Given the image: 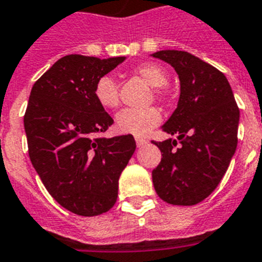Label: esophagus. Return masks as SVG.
I'll use <instances>...</instances> for the list:
<instances>
[{"mask_svg": "<svg viewBox=\"0 0 262 262\" xmlns=\"http://www.w3.org/2000/svg\"><path fill=\"white\" fill-rule=\"evenodd\" d=\"M135 142H136V145H138V148L143 147L144 144H147V140L143 138H135Z\"/></svg>", "mask_w": 262, "mask_h": 262, "instance_id": "34e87169", "label": "esophagus"}]
</instances>
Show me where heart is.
<instances>
[{"instance_id":"heart-1","label":"heart","mask_w":262,"mask_h":262,"mask_svg":"<svg viewBox=\"0 0 262 262\" xmlns=\"http://www.w3.org/2000/svg\"><path fill=\"white\" fill-rule=\"evenodd\" d=\"M134 73L144 78L148 84L154 86V94L157 101L165 102L168 92L164 89L168 84V75L161 67L154 62H144L134 68ZM94 98L101 107L113 110L119 105V89L118 82L113 76L105 75L97 80L93 90ZM161 122V114L155 106L144 108H126L118 113L115 117V128L120 134L143 138Z\"/></svg>"}]
</instances>
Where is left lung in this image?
<instances>
[{"label":"left lung","instance_id":"8db88e82","mask_svg":"<svg viewBox=\"0 0 262 262\" xmlns=\"http://www.w3.org/2000/svg\"><path fill=\"white\" fill-rule=\"evenodd\" d=\"M151 56L180 78L177 108L161 126L177 139L154 142L163 156L152 170L155 190L170 205H196L215 190L235 155L240 111L226 76L200 57L176 50Z\"/></svg>","mask_w":262,"mask_h":262}]
</instances>
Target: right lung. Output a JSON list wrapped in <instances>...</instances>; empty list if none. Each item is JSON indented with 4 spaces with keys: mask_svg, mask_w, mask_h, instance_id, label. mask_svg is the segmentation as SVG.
I'll return each instance as SVG.
<instances>
[{
    "mask_svg": "<svg viewBox=\"0 0 262 262\" xmlns=\"http://www.w3.org/2000/svg\"><path fill=\"white\" fill-rule=\"evenodd\" d=\"M124 56L68 55L31 89L25 131L32 166L53 200L73 214L94 216L114 206L118 181L135 152L133 135L101 138L114 120L97 103V80Z\"/></svg>",
    "mask_w": 262,
    "mask_h": 262,
    "instance_id": "1",
    "label": "right lung"
}]
</instances>
